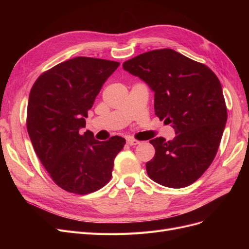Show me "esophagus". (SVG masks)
Segmentation results:
<instances>
[{
	"label": "esophagus",
	"mask_w": 249,
	"mask_h": 249,
	"mask_svg": "<svg viewBox=\"0 0 249 249\" xmlns=\"http://www.w3.org/2000/svg\"><path fill=\"white\" fill-rule=\"evenodd\" d=\"M139 141L138 140H135V139H127V144L130 145V146H133V145H137L139 144Z\"/></svg>",
	"instance_id": "obj_1"
}]
</instances>
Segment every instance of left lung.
I'll return each mask as SVG.
<instances>
[{"label":"left lung","instance_id":"obj_1","mask_svg":"<svg viewBox=\"0 0 249 249\" xmlns=\"http://www.w3.org/2000/svg\"><path fill=\"white\" fill-rule=\"evenodd\" d=\"M123 69L154 91L155 115L172 123L177 134L169 141H149L155 154L146 162L148 177L168 188L192 185L214 160L227 121L217 75L169 48L144 52L125 61Z\"/></svg>","mask_w":249,"mask_h":249}]
</instances>
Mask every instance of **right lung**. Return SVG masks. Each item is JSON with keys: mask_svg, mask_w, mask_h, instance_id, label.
I'll list each match as a JSON object with an SVG mask.
<instances>
[{"mask_svg": "<svg viewBox=\"0 0 249 249\" xmlns=\"http://www.w3.org/2000/svg\"><path fill=\"white\" fill-rule=\"evenodd\" d=\"M120 63L78 56L44 71L34 83L27 108V130L34 150L62 190L86 195L112 178L114 160L125 139L96 140L80 133L85 118L107 78Z\"/></svg>", "mask_w": 249, "mask_h": 249, "instance_id": "right-lung-1", "label": "right lung"}]
</instances>
